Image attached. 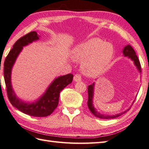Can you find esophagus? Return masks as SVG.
<instances>
[{"instance_id": "34e87169", "label": "esophagus", "mask_w": 149, "mask_h": 149, "mask_svg": "<svg viewBox=\"0 0 149 149\" xmlns=\"http://www.w3.org/2000/svg\"><path fill=\"white\" fill-rule=\"evenodd\" d=\"M81 76L80 74H75L74 77V81L75 82H80L81 81Z\"/></svg>"}]
</instances>
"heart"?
I'll return each mask as SVG.
<instances>
[{
	"mask_svg": "<svg viewBox=\"0 0 149 149\" xmlns=\"http://www.w3.org/2000/svg\"><path fill=\"white\" fill-rule=\"evenodd\" d=\"M115 49L111 43L93 38L75 46L72 58L82 63V71L90 77H95L104 71L111 61Z\"/></svg>",
	"mask_w": 149,
	"mask_h": 149,
	"instance_id": "obj_1",
	"label": "heart"
}]
</instances>
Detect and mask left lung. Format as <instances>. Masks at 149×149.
I'll list each match as a JSON object with an SVG mask.
<instances>
[{
	"instance_id": "1",
	"label": "left lung",
	"mask_w": 149,
	"mask_h": 149,
	"mask_svg": "<svg viewBox=\"0 0 149 149\" xmlns=\"http://www.w3.org/2000/svg\"><path fill=\"white\" fill-rule=\"evenodd\" d=\"M122 52H123V56H124L125 57H127V58L131 59L132 61L134 62V64L136 66L138 72L141 73V70L140 63V61H139L138 57L136 55V52L134 51V50L132 49V47L129 45H126L124 48H123V49L122 50ZM94 87H95V83H93L92 84L89 85L88 88V108H89L90 111L91 113H92V114L94 116H95L96 117H98V118H100L102 119L115 118H116V117L122 115V114L126 113L128 110H129V109L131 108V107H129L127 110L125 111H123V112H122L121 113H119V114H116V115H104V114H101L99 111H97V109L95 108L94 105L93 104Z\"/></svg>"
}]
</instances>
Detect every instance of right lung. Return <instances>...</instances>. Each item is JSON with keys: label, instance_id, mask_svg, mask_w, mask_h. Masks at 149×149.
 Listing matches in <instances>:
<instances>
[{"label": "right lung", "instance_id": "right-lung-1", "mask_svg": "<svg viewBox=\"0 0 149 149\" xmlns=\"http://www.w3.org/2000/svg\"><path fill=\"white\" fill-rule=\"evenodd\" d=\"M39 40L36 31H32L20 38L13 46L12 49L6 57L4 63V81L7 88L9 100L16 108L22 113L35 117H44L50 115L58 105L59 93L70 84L74 75L68 74L56 78L47 88L42 97L33 102H26L17 97L11 85V70L19 54L23 47L28 45Z\"/></svg>", "mask_w": 149, "mask_h": 149}]
</instances>
